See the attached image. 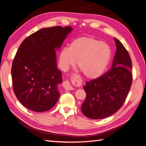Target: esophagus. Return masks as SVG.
Listing matches in <instances>:
<instances>
[{"mask_svg": "<svg viewBox=\"0 0 146 146\" xmlns=\"http://www.w3.org/2000/svg\"><path fill=\"white\" fill-rule=\"evenodd\" d=\"M71 81L74 84V85H79V84H81L82 80L80 79V77L79 76H77V74H73V75L71 76ZM63 87L64 88L67 90H72L73 87L72 86L70 85V84L69 82V80H65V81L63 82Z\"/></svg>", "mask_w": 146, "mask_h": 146, "instance_id": "esophagus-1", "label": "esophagus"}]
</instances>
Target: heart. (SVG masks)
<instances>
[{
    "instance_id": "b5f03b06",
    "label": "heart",
    "mask_w": 146,
    "mask_h": 146,
    "mask_svg": "<svg viewBox=\"0 0 146 146\" xmlns=\"http://www.w3.org/2000/svg\"><path fill=\"white\" fill-rule=\"evenodd\" d=\"M111 49L108 44L91 37H82L71 42L69 48L61 50L59 62L66 70L77 65L86 77L97 79L105 72L111 58Z\"/></svg>"
}]
</instances>
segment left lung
Masks as SVG:
<instances>
[{
	"instance_id": "obj_1",
	"label": "left lung",
	"mask_w": 146,
	"mask_h": 146,
	"mask_svg": "<svg viewBox=\"0 0 146 146\" xmlns=\"http://www.w3.org/2000/svg\"><path fill=\"white\" fill-rule=\"evenodd\" d=\"M115 54L111 69L97 79L86 82V99L81 111L92 119H102L114 114L124 104L132 82V60L123 44L114 38Z\"/></svg>"
}]
</instances>
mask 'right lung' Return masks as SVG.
Returning a JSON list of instances; mask_svg holds the SVG:
<instances>
[{"instance_id":"add662e5","label":"right lung","mask_w":146,"mask_h":146,"mask_svg":"<svg viewBox=\"0 0 146 146\" xmlns=\"http://www.w3.org/2000/svg\"><path fill=\"white\" fill-rule=\"evenodd\" d=\"M70 27L42 29L25 38L12 62L13 90L22 105L34 112L50 110L60 96L57 86L62 73L57 69L55 48H59Z\"/></svg>"}]
</instances>
